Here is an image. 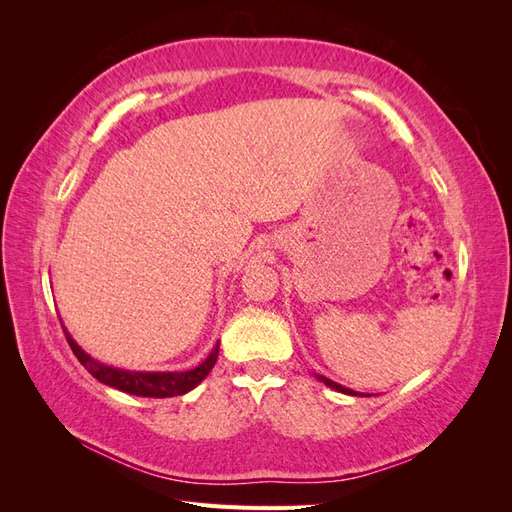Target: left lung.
<instances>
[{"instance_id": "left-lung-1", "label": "left lung", "mask_w": 512, "mask_h": 512, "mask_svg": "<svg viewBox=\"0 0 512 512\" xmlns=\"http://www.w3.org/2000/svg\"><path fill=\"white\" fill-rule=\"evenodd\" d=\"M316 378L320 380V382H324L329 386V389H333V391H339V393H346V395H359V397H363V393H356V391H352V389H346V386H342V384H337V382H333V380H329L327 376H318L316 374ZM365 397H369V395H365Z\"/></svg>"}]
</instances>
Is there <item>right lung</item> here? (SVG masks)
<instances>
[{
    "label": "right lung",
    "mask_w": 512,
    "mask_h": 512,
    "mask_svg": "<svg viewBox=\"0 0 512 512\" xmlns=\"http://www.w3.org/2000/svg\"><path fill=\"white\" fill-rule=\"evenodd\" d=\"M61 327H64V324H61ZM64 333L72 352L76 354V359L81 361V365L89 371L91 376L106 386H113L117 391L138 395V397H175L196 389V386L209 376V371L213 369L215 361H218V352H220V342H218L203 363L188 371H130V369H121V367L96 361L94 356H89L79 344L74 342L66 327H64Z\"/></svg>",
    "instance_id": "add662e5"
}]
</instances>
